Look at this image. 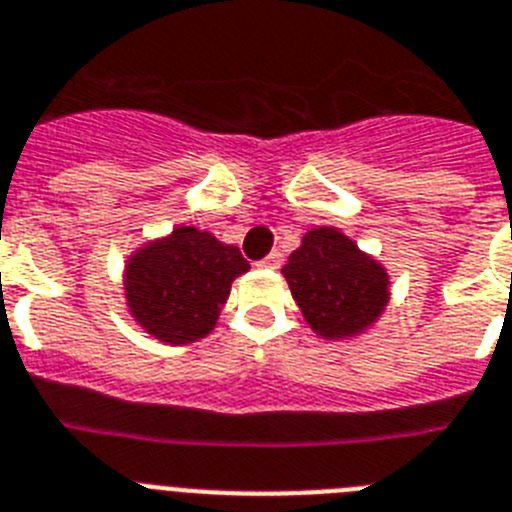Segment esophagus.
Segmentation results:
<instances>
[{"mask_svg":"<svg viewBox=\"0 0 512 512\" xmlns=\"http://www.w3.org/2000/svg\"><path fill=\"white\" fill-rule=\"evenodd\" d=\"M259 266L261 269H279V266H282V253L272 251L269 256H266V259L259 261Z\"/></svg>","mask_w":512,"mask_h":512,"instance_id":"1","label":"esophagus"}]
</instances>
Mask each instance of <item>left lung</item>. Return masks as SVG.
<instances>
[{"mask_svg": "<svg viewBox=\"0 0 512 512\" xmlns=\"http://www.w3.org/2000/svg\"><path fill=\"white\" fill-rule=\"evenodd\" d=\"M292 298L323 339L368 331L388 305V272L336 227H313L282 266Z\"/></svg>", "mask_w": 512, "mask_h": 512, "instance_id": "left-lung-1", "label": "left lung"}]
</instances>
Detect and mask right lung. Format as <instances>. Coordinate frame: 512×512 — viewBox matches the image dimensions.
I'll return each instance as SVG.
<instances>
[{
    "instance_id": "1",
    "label": "right lung",
    "mask_w": 512,
    "mask_h": 512,
    "mask_svg": "<svg viewBox=\"0 0 512 512\" xmlns=\"http://www.w3.org/2000/svg\"><path fill=\"white\" fill-rule=\"evenodd\" d=\"M248 269L235 246L181 225L129 256L124 269L126 308L160 342H199L214 329L233 279Z\"/></svg>"
}]
</instances>
